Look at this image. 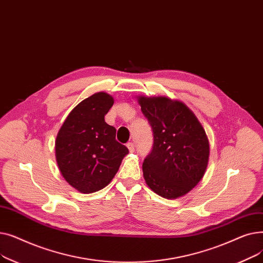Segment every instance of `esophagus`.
I'll list each match as a JSON object with an SVG mask.
<instances>
[{"instance_id": "obj_1", "label": "esophagus", "mask_w": 263, "mask_h": 263, "mask_svg": "<svg viewBox=\"0 0 263 263\" xmlns=\"http://www.w3.org/2000/svg\"><path fill=\"white\" fill-rule=\"evenodd\" d=\"M127 147H128V149L131 151V153H133L134 151V149H135V146H134V143H132V142H129L128 144H127Z\"/></svg>"}]
</instances>
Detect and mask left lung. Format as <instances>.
I'll list each match as a JSON object with an SVG mask.
<instances>
[{
	"label": "left lung",
	"instance_id": "8db88e82",
	"mask_svg": "<svg viewBox=\"0 0 263 263\" xmlns=\"http://www.w3.org/2000/svg\"><path fill=\"white\" fill-rule=\"evenodd\" d=\"M139 102L154 133L143 162L147 185L164 198L185 195L200 181L209 160V142L200 122L182 102L165 97Z\"/></svg>",
	"mask_w": 263,
	"mask_h": 263
}]
</instances>
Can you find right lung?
<instances>
[{
	"label": "right lung",
	"instance_id": "obj_1",
	"mask_svg": "<svg viewBox=\"0 0 263 263\" xmlns=\"http://www.w3.org/2000/svg\"><path fill=\"white\" fill-rule=\"evenodd\" d=\"M113 97L97 92L68 115L55 142V156L65 180L82 193L106 186L129 149L116 141V129L104 120Z\"/></svg>",
	"mask_w": 263,
	"mask_h": 263
}]
</instances>
